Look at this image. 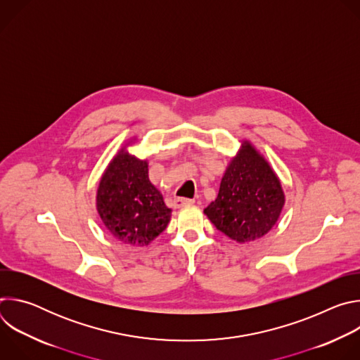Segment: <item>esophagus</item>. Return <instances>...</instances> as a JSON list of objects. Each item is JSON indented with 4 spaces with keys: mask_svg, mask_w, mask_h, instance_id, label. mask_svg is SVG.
<instances>
[{
    "mask_svg": "<svg viewBox=\"0 0 360 360\" xmlns=\"http://www.w3.org/2000/svg\"><path fill=\"white\" fill-rule=\"evenodd\" d=\"M191 203H193V199H189V198H175L174 199L175 208H181V207H185V205H191Z\"/></svg>",
    "mask_w": 360,
    "mask_h": 360,
    "instance_id": "esophagus-1",
    "label": "esophagus"
}]
</instances>
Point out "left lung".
<instances>
[{"label":"left lung","instance_id":"1","mask_svg":"<svg viewBox=\"0 0 360 360\" xmlns=\"http://www.w3.org/2000/svg\"><path fill=\"white\" fill-rule=\"evenodd\" d=\"M279 179L249 143L229 164L218 198L203 210L218 231L238 242L268 233L283 208Z\"/></svg>","mask_w":360,"mask_h":360}]
</instances>
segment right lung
I'll list each match as a JSON object with an SVG mask.
<instances>
[{
  "label": "right lung",
  "instance_id": "right-lung-1",
  "mask_svg": "<svg viewBox=\"0 0 360 360\" xmlns=\"http://www.w3.org/2000/svg\"><path fill=\"white\" fill-rule=\"evenodd\" d=\"M98 214L121 242L143 246L165 231L171 210L149 182L148 164L121 150L102 176L96 195Z\"/></svg>",
  "mask_w": 360,
  "mask_h": 360
}]
</instances>
